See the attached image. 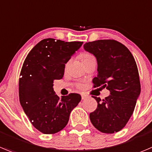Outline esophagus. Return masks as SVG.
Listing matches in <instances>:
<instances>
[{
    "mask_svg": "<svg viewBox=\"0 0 152 152\" xmlns=\"http://www.w3.org/2000/svg\"><path fill=\"white\" fill-rule=\"evenodd\" d=\"M87 97H88V96L85 95V94H82V99H83V100L85 99Z\"/></svg>",
    "mask_w": 152,
    "mask_h": 152,
    "instance_id": "esophagus-1",
    "label": "esophagus"
}]
</instances>
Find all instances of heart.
<instances>
[{
    "label": "heart",
    "mask_w": 152,
    "mask_h": 152,
    "mask_svg": "<svg viewBox=\"0 0 152 152\" xmlns=\"http://www.w3.org/2000/svg\"><path fill=\"white\" fill-rule=\"evenodd\" d=\"M91 57H94L93 56H91V54H88V53H85L82 55V60H85V59H88V58H91ZM79 87H82V85H79Z\"/></svg>",
    "instance_id": "obj_1"
}]
</instances>
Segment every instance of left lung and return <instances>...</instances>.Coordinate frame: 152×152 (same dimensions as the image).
<instances>
[{
    "label": "left lung",
    "instance_id": "left-lung-1",
    "mask_svg": "<svg viewBox=\"0 0 152 152\" xmlns=\"http://www.w3.org/2000/svg\"><path fill=\"white\" fill-rule=\"evenodd\" d=\"M84 49L96 58L98 73L93 79L94 87L110 91L104 99L94 96L98 104L90 120L102 133L118 132L132 117L140 94L136 61L125 45L114 40L87 42Z\"/></svg>",
    "mask_w": 152,
    "mask_h": 152
}]
</instances>
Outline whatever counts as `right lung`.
Wrapping results in <instances>:
<instances>
[{
	"label": "right lung",
	"mask_w": 152,
	"mask_h": 152,
	"mask_svg": "<svg viewBox=\"0 0 152 152\" xmlns=\"http://www.w3.org/2000/svg\"><path fill=\"white\" fill-rule=\"evenodd\" d=\"M82 44L43 39L25 58L19 79L20 105L32 126L45 134L62 130L81 101L78 94L59 98L53 87V80L62 79L65 64Z\"/></svg>",
	"instance_id": "right-lung-1"
}]
</instances>
